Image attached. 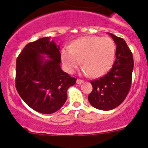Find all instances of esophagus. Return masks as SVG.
<instances>
[{"label": "esophagus", "mask_w": 148, "mask_h": 148, "mask_svg": "<svg viewBox=\"0 0 148 148\" xmlns=\"http://www.w3.org/2000/svg\"><path fill=\"white\" fill-rule=\"evenodd\" d=\"M76 83L78 84H81L84 83V81H82V80H80V79H77V81H76Z\"/></svg>", "instance_id": "1"}]
</instances>
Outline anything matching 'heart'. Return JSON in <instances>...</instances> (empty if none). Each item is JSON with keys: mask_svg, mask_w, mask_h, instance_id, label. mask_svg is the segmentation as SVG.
I'll return each instance as SVG.
<instances>
[{"mask_svg": "<svg viewBox=\"0 0 148 148\" xmlns=\"http://www.w3.org/2000/svg\"><path fill=\"white\" fill-rule=\"evenodd\" d=\"M115 56L116 44L109 37L79 38L72 43L70 48H64L61 51V63L65 71L72 74L81 63L82 74L92 78L107 74L113 66Z\"/></svg>", "mask_w": 148, "mask_h": 148, "instance_id": "obj_1", "label": "heart"}]
</instances>
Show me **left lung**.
I'll list each match as a JSON object with an SVG mask.
<instances>
[{"label":"left lung","mask_w":148,"mask_h":148,"mask_svg":"<svg viewBox=\"0 0 148 148\" xmlns=\"http://www.w3.org/2000/svg\"><path fill=\"white\" fill-rule=\"evenodd\" d=\"M116 44V61L104 76L92 81L88 95L90 104L101 110H110L121 104L131 87L133 59L131 51L123 38L109 33Z\"/></svg>","instance_id":"1"}]
</instances>
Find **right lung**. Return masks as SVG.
Returning <instances> with one entry per match:
<instances>
[{
	"label": "right lung",
	"instance_id": "add662e5",
	"mask_svg": "<svg viewBox=\"0 0 148 148\" xmlns=\"http://www.w3.org/2000/svg\"><path fill=\"white\" fill-rule=\"evenodd\" d=\"M75 82L76 78L61 70L60 47L50 38L29 43L17 58V91L38 113L58 111L66 102L68 88Z\"/></svg>",
	"mask_w": 148,
	"mask_h": 148
}]
</instances>
